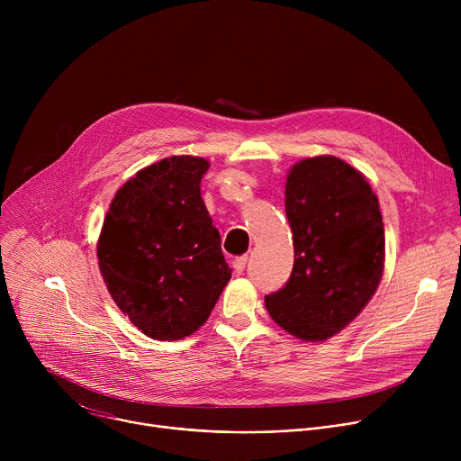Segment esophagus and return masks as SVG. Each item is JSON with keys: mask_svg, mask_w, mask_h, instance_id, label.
Masks as SVG:
<instances>
[{"mask_svg": "<svg viewBox=\"0 0 461 461\" xmlns=\"http://www.w3.org/2000/svg\"><path fill=\"white\" fill-rule=\"evenodd\" d=\"M246 262H248V257H246V255L237 257V258L233 260V270H235L237 274H242L244 268H246Z\"/></svg>", "mask_w": 461, "mask_h": 461, "instance_id": "esophagus-1", "label": "esophagus"}]
</instances>
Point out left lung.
<instances>
[{"instance_id":"1","label":"left lung","mask_w":461,"mask_h":461,"mask_svg":"<svg viewBox=\"0 0 461 461\" xmlns=\"http://www.w3.org/2000/svg\"><path fill=\"white\" fill-rule=\"evenodd\" d=\"M285 189L295 258L267 310L288 334L324 341L361 313L383 277L379 203L365 175L330 155L297 162Z\"/></svg>"}]
</instances>
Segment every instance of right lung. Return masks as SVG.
Here are the masks:
<instances>
[{
	"label": "right lung",
	"instance_id": "obj_1",
	"mask_svg": "<svg viewBox=\"0 0 461 461\" xmlns=\"http://www.w3.org/2000/svg\"><path fill=\"white\" fill-rule=\"evenodd\" d=\"M210 162L169 157L114 194L98 239V267L116 306L139 330L176 341L208 321L231 277L201 196Z\"/></svg>",
	"mask_w": 461,
	"mask_h": 461
}]
</instances>
